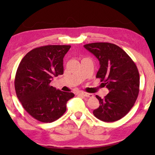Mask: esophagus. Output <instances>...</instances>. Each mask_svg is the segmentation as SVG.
Instances as JSON below:
<instances>
[{"instance_id": "esophagus-1", "label": "esophagus", "mask_w": 155, "mask_h": 155, "mask_svg": "<svg viewBox=\"0 0 155 155\" xmlns=\"http://www.w3.org/2000/svg\"><path fill=\"white\" fill-rule=\"evenodd\" d=\"M78 94L81 96H83L85 97H89V98H91V97L94 96L93 94H90V93H87V92H84V91H81V92L78 93Z\"/></svg>"}]
</instances>
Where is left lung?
Returning <instances> with one entry per match:
<instances>
[{
  "mask_svg": "<svg viewBox=\"0 0 155 155\" xmlns=\"http://www.w3.org/2000/svg\"><path fill=\"white\" fill-rule=\"evenodd\" d=\"M100 62L96 78L103 81L109 93L96 96L100 106L94 110L97 118L112 122L124 117L135 104L140 91V74L134 61L118 46L108 42L84 45Z\"/></svg>",
  "mask_w": 155,
  "mask_h": 155,
  "instance_id": "8db88e82",
  "label": "left lung"
}]
</instances>
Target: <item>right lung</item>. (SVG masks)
I'll return each instance as SVG.
<instances>
[{"mask_svg": "<svg viewBox=\"0 0 155 155\" xmlns=\"http://www.w3.org/2000/svg\"><path fill=\"white\" fill-rule=\"evenodd\" d=\"M71 46L48 45L31 50L21 60L15 77L18 98L26 111L38 121L49 123L66 111L72 92L51 85L54 77L64 74L63 59Z\"/></svg>", "mask_w": 155, "mask_h": 155, "instance_id": "obj_1", "label": "right lung"}]
</instances>
